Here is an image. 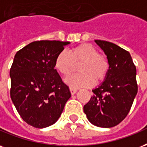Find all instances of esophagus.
Returning a JSON list of instances; mask_svg holds the SVG:
<instances>
[{"mask_svg":"<svg viewBox=\"0 0 147 147\" xmlns=\"http://www.w3.org/2000/svg\"><path fill=\"white\" fill-rule=\"evenodd\" d=\"M69 90H70V92H71L72 95H74L78 92V90L76 89V88H69Z\"/></svg>","mask_w":147,"mask_h":147,"instance_id":"esophagus-1","label":"esophagus"}]
</instances>
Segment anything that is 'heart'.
Here are the masks:
<instances>
[{"label":"heart","mask_w":147,"mask_h":147,"mask_svg":"<svg viewBox=\"0 0 147 147\" xmlns=\"http://www.w3.org/2000/svg\"><path fill=\"white\" fill-rule=\"evenodd\" d=\"M78 74L69 76L66 82L72 88L92 86L107 78L110 69L107 59L98 53L97 49L89 44H81L69 51H60L55 58V67L63 76H68L78 64Z\"/></svg>","instance_id":"heart-1"}]
</instances>
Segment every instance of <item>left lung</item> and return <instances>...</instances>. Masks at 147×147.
<instances>
[{
	"mask_svg": "<svg viewBox=\"0 0 147 147\" xmlns=\"http://www.w3.org/2000/svg\"><path fill=\"white\" fill-rule=\"evenodd\" d=\"M107 55L110 69L89 102L84 106L87 118L100 128H111L121 123L130 110L138 92L136 68L130 53L115 44L96 40Z\"/></svg>",
	"mask_w": 147,
	"mask_h": 147,
	"instance_id": "left-lung-1",
	"label": "left lung"
}]
</instances>
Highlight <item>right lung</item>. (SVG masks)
I'll use <instances>...</instances> for the list:
<instances>
[{"label":"right lung","instance_id":"right-lung-1","mask_svg":"<svg viewBox=\"0 0 147 147\" xmlns=\"http://www.w3.org/2000/svg\"><path fill=\"white\" fill-rule=\"evenodd\" d=\"M69 44L34 41L15 55L10 69L11 98L22 120L34 128L55 124L71 96L55 69V58Z\"/></svg>","mask_w":147,"mask_h":147}]
</instances>
